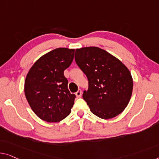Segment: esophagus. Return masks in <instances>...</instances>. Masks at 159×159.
Listing matches in <instances>:
<instances>
[{
  "instance_id": "34e87169",
  "label": "esophagus",
  "mask_w": 159,
  "mask_h": 159,
  "mask_svg": "<svg viewBox=\"0 0 159 159\" xmlns=\"http://www.w3.org/2000/svg\"><path fill=\"white\" fill-rule=\"evenodd\" d=\"M81 95H82V92L80 89H79L76 93H75V96H76L78 98H80V97H81Z\"/></svg>"
}]
</instances>
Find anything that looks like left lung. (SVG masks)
Instances as JSON below:
<instances>
[{"mask_svg": "<svg viewBox=\"0 0 159 159\" xmlns=\"http://www.w3.org/2000/svg\"><path fill=\"white\" fill-rule=\"evenodd\" d=\"M75 60L89 80V90L83 98L91 112L102 119L121 113L134 86L129 68L116 57L95 46L77 48Z\"/></svg>", "mask_w": 159, "mask_h": 159, "instance_id": "8db88e82", "label": "left lung"}]
</instances>
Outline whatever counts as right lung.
Wrapping results in <instances>:
<instances>
[{"label": "right lung", "mask_w": 159, "mask_h": 159, "mask_svg": "<svg viewBox=\"0 0 159 159\" xmlns=\"http://www.w3.org/2000/svg\"><path fill=\"white\" fill-rule=\"evenodd\" d=\"M75 49L58 48L38 59L26 75L24 92L38 117L59 122L70 113L75 96L68 89L64 70L71 64Z\"/></svg>", "instance_id": "right-lung-1"}]
</instances>
